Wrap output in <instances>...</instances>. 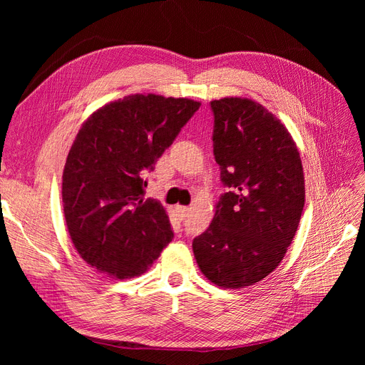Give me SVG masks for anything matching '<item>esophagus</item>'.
Instances as JSON below:
<instances>
[{
    "label": "esophagus",
    "instance_id": "obj_1",
    "mask_svg": "<svg viewBox=\"0 0 365 365\" xmlns=\"http://www.w3.org/2000/svg\"><path fill=\"white\" fill-rule=\"evenodd\" d=\"M175 210H176V213H178L180 217H185L187 213H189V207H185V205H176Z\"/></svg>",
    "mask_w": 365,
    "mask_h": 365
}]
</instances>
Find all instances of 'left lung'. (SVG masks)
Segmentation results:
<instances>
[{
	"mask_svg": "<svg viewBox=\"0 0 365 365\" xmlns=\"http://www.w3.org/2000/svg\"><path fill=\"white\" fill-rule=\"evenodd\" d=\"M210 105L215 160L230 192L192 247L210 282L240 289L267 277L288 251L304 207L303 165L289 130L260 103L224 97Z\"/></svg>",
	"mask_w": 365,
	"mask_h": 365,
	"instance_id": "8db88e82",
	"label": "left lung"
}]
</instances>
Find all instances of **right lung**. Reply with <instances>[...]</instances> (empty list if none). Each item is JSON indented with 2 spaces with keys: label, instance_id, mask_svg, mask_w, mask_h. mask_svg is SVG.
Segmentation results:
<instances>
[{
  "label": "right lung",
  "instance_id": "1",
  "mask_svg": "<svg viewBox=\"0 0 365 365\" xmlns=\"http://www.w3.org/2000/svg\"><path fill=\"white\" fill-rule=\"evenodd\" d=\"M190 98L130 94L77 132L62 175L65 222L81 257L111 279L146 272L173 237L164 207L145 197V170L200 109Z\"/></svg>",
  "mask_w": 365,
  "mask_h": 365
}]
</instances>
